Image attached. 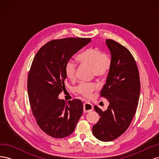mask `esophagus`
Returning a JSON list of instances; mask_svg holds the SVG:
<instances>
[{"label": "esophagus", "instance_id": "34e87169", "mask_svg": "<svg viewBox=\"0 0 159 159\" xmlns=\"http://www.w3.org/2000/svg\"><path fill=\"white\" fill-rule=\"evenodd\" d=\"M93 109V106L92 104H91L89 103H84V113H88L92 111Z\"/></svg>", "mask_w": 159, "mask_h": 159}]
</instances>
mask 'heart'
Instances as JSON below:
<instances>
[{
  "label": "heart",
  "instance_id": "1",
  "mask_svg": "<svg viewBox=\"0 0 159 159\" xmlns=\"http://www.w3.org/2000/svg\"><path fill=\"white\" fill-rule=\"evenodd\" d=\"M76 59L81 65L91 67V74L99 79L103 78L109 72L111 66L110 56L103 53L98 48H89L80 52ZM64 72L69 81L74 82L76 80V64L68 61L65 65ZM98 86L93 82H82L75 88V91L86 98H91L92 93L97 89Z\"/></svg>",
  "mask_w": 159,
  "mask_h": 159
}]
</instances>
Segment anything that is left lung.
<instances>
[{"label":"left lung","mask_w":159,"mask_h":159,"mask_svg":"<svg viewBox=\"0 0 159 159\" xmlns=\"http://www.w3.org/2000/svg\"><path fill=\"white\" fill-rule=\"evenodd\" d=\"M106 44L111 56V66L101 96L109 100L105 111L95 105L100 116L93 126V135L102 141H111L126 131L136 113L141 84L137 64L125 47L113 40Z\"/></svg>","instance_id":"left-lung-1"}]
</instances>
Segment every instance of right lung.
Returning <instances> with one entry per match:
<instances>
[{
    "label": "right lung",
    "instance_id": "obj_1",
    "mask_svg": "<svg viewBox=\"0 0 159 159\" xmlns=\"http://www.w3.org/2000/svg\"><path fill=\"white\" fill-rule=\"evenodd\" d=\"M91 41L85 38L51 40L38 50L32 63L27 83L32 111L40 128L54 138L70 135L82 115L80 99L66 103L58 95L66 89V64Z\"/></svg>",
    "mask_w": 159,
    "mask_h": 159
}]
</instances>
